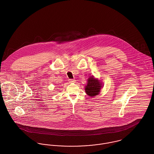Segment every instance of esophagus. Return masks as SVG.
Instances as JSON below:
<instances>
[{
    "label": "esophagus",
    "instance_id": "esophagus-1",
    "mask_svg": "<svg viewBox=\"0 0 154 154\" xmlns=\"http://www.w3.org/2000/svg\"><path fill=\"white\" fill-rule=\"evenodd\" d=\"M69 82H70V83H73V82H75L76 81L74 80V79H69Z\"/></svg>",
    "mask_w": 154,
    "mask_h": 154
}]
</instances>
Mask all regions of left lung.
<instances>
[{
	"mask_svg": "<svg viewBox=\"0 0 154 154\" xmlns=\"http://www.w3.org/2000/svg\"><path fill=\"white\" fill-rule=\"evenodd\" d=\"M103 87V82L92 75L90 76L87 80V84L85 87V91L88 95L93 97L99 94Z\"/></svg>",
	"mask_w": 154,
	"mask_h": 154,
	"instance_id": "1",
	"label": "left lung"
}]
</instances>
